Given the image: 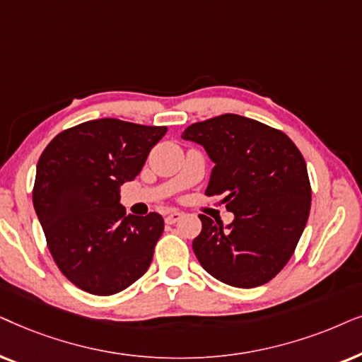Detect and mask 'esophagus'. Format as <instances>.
I'll use <instances>...</instances> for the list:
<instances>
[{"label": "esophagus", "mask_w": 362, "mask_h": 362, "mask_svg": "<svg viewBox=\"0 0 362 362\" xmlns=\"http://www.w3.org/2000/svg\"><path fill=\"white\" fill-rule=\"evenodd\" d=\"M180 218H182V211H170V214L165 216V223L172 225V223H175V221H178Z\"/></svg>", "instance_id": "34e87169"}]
</instances>
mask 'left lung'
I'll return each mask as SVG.
<instances>
[{
  "label": "left lung",
  "instance_id": "left-lung-1",
  "mask_svg": "<svg viewBox=\"0 0 362 362\" xmlns=\"http://www.w3.org/2000/svg\"><path fill=\"white\" fill-rule=\"evenodd\" d=\"M182 139L211 162L205 195L235 215L228 226L199 215L195 257L206 273L235 288L262 286L290 262L311 209L306 162L286 134L237 114L195 122Z\"/></svg>",
  "mask_w": 362,
  "mask_h": 362
}]
</instances>
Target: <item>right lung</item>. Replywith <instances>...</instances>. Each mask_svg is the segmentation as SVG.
<instances>
[{
    "instance_id": "obj_1",
    "label": "right lung",
    "mask_w": 362,
    "mask_h": 362,
    "mask_svg": "<svg viewBox=\"0 0 362 362\" xmlns=\"http://www.w3.org/2000/svg\"><path fill=\"white\" fill-rule=\"evenodd\" d=\"M167 127L88 120L47 144L36 167L33 205L47 248L77 288L109 296L151 267L162 215H125L120 185L142 170Z\"/></svg>"
}]
</instances>
